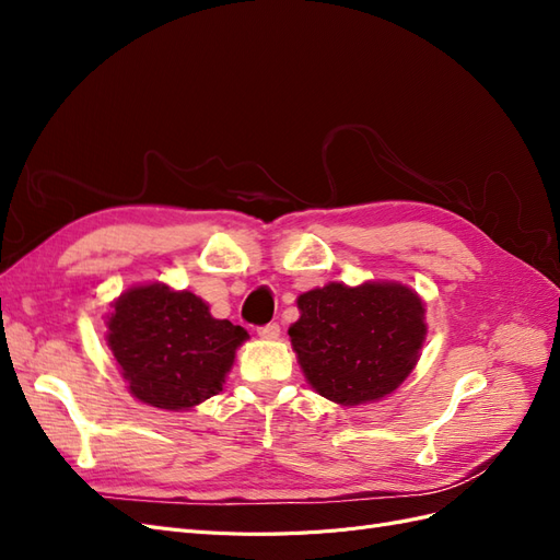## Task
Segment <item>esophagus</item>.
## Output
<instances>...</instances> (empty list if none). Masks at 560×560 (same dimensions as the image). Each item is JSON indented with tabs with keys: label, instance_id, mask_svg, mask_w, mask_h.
Listing matches in <instances>:
<instances>
[{
	"label": "esophagus",
	"instance_id": "34e87169",
	"mask_svg": "<svg viewBox=\"0 0 560 560\" xmlns=\"http://www.w3.org/2000/svg\"><path fill=\"white\" fill-rule=\"evenodd\" d=\"M257 334H259L261 338H278V336H280V325H278V322H268V325H264V327L257 329Z\"/></svg>",
	"mask_w": 560,
	"mask_h": 560
}]
</instances>
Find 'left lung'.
<instances>
[{
	"label": "left lung",
	"mask_w": 560,
	"mask_h": 560,
	"mask_svg": "<svg viewBox=\"0 0 560 560\" xmlns=\"http://www.w3.org/2000/svg\"><path fill=\"white\" fill-rule=\"evenodd\" d=\"M290 327L303 376L341 406L378 401L411 374L425 341V303L399 282H329L296 299Z\"/></svg>",
	"instance_id": "8db88e82"
}]
</instances>
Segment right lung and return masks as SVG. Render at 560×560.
Here are the masks:
<instances>
[{"mask_svg": "<svg viewBox=\"0 0 560 560\" xmlns=\"http://www.w3.org/2000/svg\"><path fill=\"white\" fill-rule=\"evenodd\" d=\"M247 338L243 327L214 319L200 296L163 282L130 287L107 317V346L128 393L165 411L194 409L222 393Z\"/></svg>", "mask_w": 560, "mask_h": 560, "instance_id": "add662e5", "label": "right lung"}]
</instances>
